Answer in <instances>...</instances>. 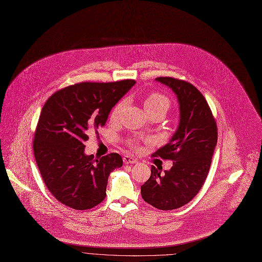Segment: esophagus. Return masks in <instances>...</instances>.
<instances>
[{
  "instance_id": "esophagus-1",
  "label": "esophagus",
  "mask_w": 262,
  "mask_h": 262,
  "mask_svg": "<svg viewBox=\"0 0 262 262\" xmlns=\"http://www.w3.org/2000/svg\"><path fill=\"white\" fill-rule=\"evenodd\" d=\"M123 162L126 163V164H128V163H129V164H133V163L138 162V160H137L136 158L129 156V155H125V156L123 157Z\"/></svg>"
}]
</instances>
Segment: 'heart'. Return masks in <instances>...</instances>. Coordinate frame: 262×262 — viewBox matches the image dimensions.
Here are the masks:
<instances>
[{
	"label": "heart",
	"mask_w": 262,
	"mask_h": 262,
	"mask_svg": "<svg viewBox=\"0 0 262 262\" xmlns=\"http://www.w3.org/2000/svg\"><path fill=\"white\" fill-rule=\"evenodd\" d=\"M124 105H125V101L121 100L112 108L111 113H110V119L112 121H115L118 119ZM169 106H170L169 100L165 96L157 94V93L148 94L144 98V107H145V110L148 113V115H150L151 113L156 112V111H163L164 113H166L169 109ZM128 145L132 148H137L138 142L135 140H130L128 142Z\"/></svg>",
	"instance_id": "1"
}]
</instances>
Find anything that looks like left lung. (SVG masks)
I'll use <instances>...</instances> for the list:
<instances>
[{"label": "left lung", "instance_id": "obj_1", "mask_svg": "<svg viewBox=\"0 0 262 262\" xmlns=\"http://www.w3.org/2000/svg\"><path fill=\"white\" fill-rule=\"evenodd\" d=\"M156 80L176 94L180 122L170 141L152 154V157L172 160V166L160 175L159 168L152 165L150 178L141 186V194L154 208L169 211L188 204L203 187L218 132L205 97L194 85L171 77Z\"/></svg>", "mask_w": 262, "mask_h": 262}]
</instances>
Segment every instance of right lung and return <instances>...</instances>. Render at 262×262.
I'll return each mask as SVG.
<instances>
[{
  "label": "right lung",
  "mask_w": 262,
  "mask_h": 262,
  "mask_svg": "<svg viewBox=\"0 0 262 262\" xmlns=\"http://www.w3.org/2000/svg\"><path fill=\"white\" fill-rule=\"evenodd\" d=\"M136 83L82 82L55 92L44 104L34 137V155L50 193L74 210H89L106 198L118 153L101 158L84 153L89 133L104 126L111 109Z\"/></svg>",
  "instance_id": "1"
}]
</instances>
